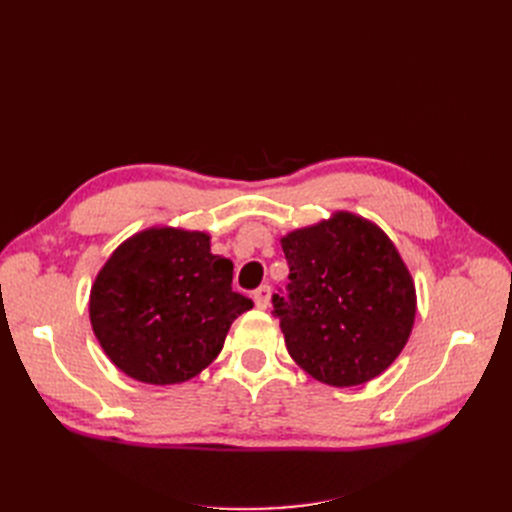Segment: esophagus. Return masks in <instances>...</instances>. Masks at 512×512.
I'll use <instances>...</instances> for the list:
<instances>
[{
	"label": "esophagus",
	"instance_id": "34e87169",
	"mask_svg": "<svg viewBox=\"0 0 512 512\" xmlns=\"http://www.w3.org/2000/svg\"><path fill=\"white\" fill-rule=\"evenodd\" d=\"M269 299H271V286L265 284V286H260V288L254 290V303H256V307L267 309Z\"/></svg>",
	"mask_w": 512,
	"mask_h": 512
}]
</instances>
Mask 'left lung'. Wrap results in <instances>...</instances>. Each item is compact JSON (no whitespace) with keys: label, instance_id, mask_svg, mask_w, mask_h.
Instances as JSON below:
<instances>
[{"label":"left lung","instance_id":"left-lung-1","mask_svg":"<svg viewBox=\"0 0 512 512\" xmlns=\"http://www.w3.org/2000/svg\"><path fill=\"white\" fill-rule=\"evenodd\" d=\"M286 294H273L288 354L309 376L356 386L404 350L414 316L412 275L384 232L339 211L282 239Z\"/></svg>","mask_w":512,"mask_h":512}]
</instances>
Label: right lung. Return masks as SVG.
<instances>
[{
  "label": "right lung",
  "instance_id": "obj_1",
  "mask_svg": "<svg viewBox=\"0 0 512 512\" xmlns=\"http://www.w3.org/2000/svg\"><path fill=\"white\" fill-rule=\"evenodd\" d=\"M230 284L232 262L211 254L207 232L149 228L121 243L98 273L91 327L123 374L179 384L220 354L232 320L254 307Z\"/></svg>",
  "mask_w": 512,
  "mask_h": 512
}]
</instances>
